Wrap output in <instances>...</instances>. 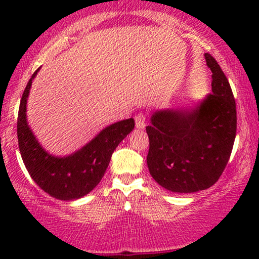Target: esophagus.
<instances>
[{"label":"esophagus","mask_w":259,"mask_h":259,"mask_svg":"<svg viewBox=\"0 0 259 259\" xmlns=\"http://www.w3.org/2000/svg\"><path fill=\"white\" fill-rule=\"evenodd\" d=\"M136 127L138 130H144L146 127V118H145L143 113H139V114L136 115Z\"/></svg>","instance_id":"34e87169"}]
</instances>
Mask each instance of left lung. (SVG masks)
Instances as JSON below:
<instances>
[{"instance_id":"left-lung-1","label":"left lung","mask_w":259,"mask_h":259,"mask_svg":"<svg viewBox=\"0 0 259 259\" xmlns=\"http://www.w3.org/2000/svg\"><path fill=\"white\" fill-rule=\"evenodd\" d=\"M212 72L210 94L192 106L157 109L146 127L147 166L155 182L176 193L206 190L219 179L237 131L236 102L218 62L204 54Z\"/></svg>"}]
</instances>
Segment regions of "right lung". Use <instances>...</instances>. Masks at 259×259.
I'll return each instance as SVG.
<instances>
[{"instance_id": "add662e5", "label": "right lung", "mask_w": 259, "mask_h": 259, "mask_svg": "<svg viewBox=\"0 0 259 259\" xmlns=\"http://www.w3.org/2000/svg\"><path fill=\"white\" fill-rule=\"evenodd\" d=\"M38 68L28 81L20 102L17 139L20 153L31 179L55 199L82 198L100 183L118 145L132 132L134 120H121L105 127L91 141L68 155L49 153L40 144L27 119V101Z\"/></svg>"}]
</instances>
